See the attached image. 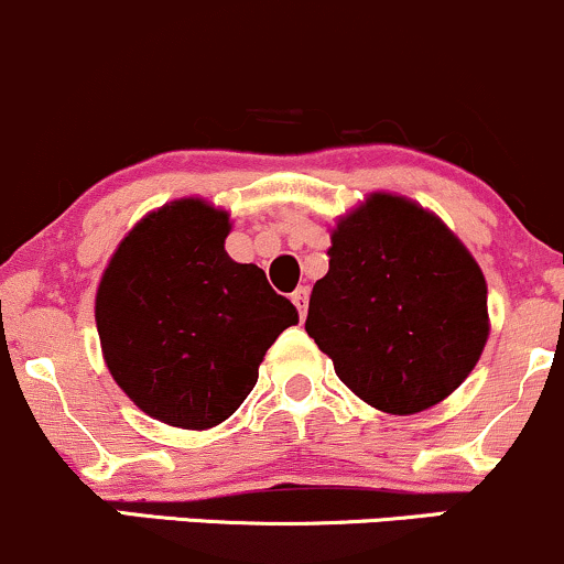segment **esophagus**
Listing matches in <instances>:
<instances>
[{"label":"esophagus","mask_w":564,"mask_h":564,"mask_svg":"<svg viewBox=\"0 0 564 564\" xmlns=\"http://www.w3.org/2000/svg\"><path fill=\"white\" fill-rule=\"evenodd\" d=\"M307 296H311V292H307L305 286H300L292 294V302L296 305V311H300V318H305V313H307Z\"/></svg>","instance_id":"1"}]
</instances>
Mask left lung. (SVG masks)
<instances>
[{
    "instance_id": "1",
    "label": "left lung",
    "mask_w": 564,
    "mask_h": 564,
    "mask_svg": "<svg viewBox=\"0 0 564 564\" xmlns=\"http://www.w3.org/2000/svg\"><path fill=\"white\" fill-rule=\"evenodd\" d=\"M305 332L358 399L391 414L423 412L485 350V275L438 216L372 192L334 227Z\"/></svg>"
}]
</instances>
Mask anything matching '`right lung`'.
<instances>
[{
  "label": "right lung",
  "instance_id": "1",
  "mask_svg": "<svg viewBox=\"0 0 564 564\" xmlns=\"http://www.w3.org/2000/svg\"><path fill=\"white\" fill-rule=\"evenodd\" d=\"M230 214L200 197L147 214L117 246L96 326L117 386L150 417L206 431L243 404L278 334L300 321L264 270L225 251Z\"/></svg>",
  "mask_w": 564,
  "mask_h": 564
}]
</instances>
